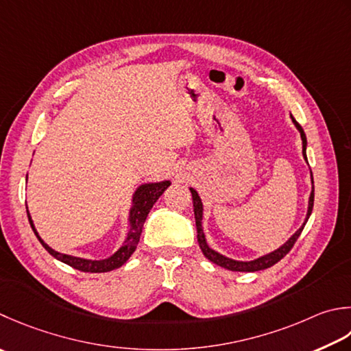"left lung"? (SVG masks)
Listing matches in <instances>:
<instances>
[{
	"label": "left lung",
	"instance_id": "left-lung-1",
	"mask_svg": "<svg viewBox=\"0 0 351 351\" xmlns=\"http://www.w3.org/2000/svg\"><path fill=\"white\" fill-rule=\"evenodd\" d=\"M291 119L292 123L295 125V128L298 129V132L301 135V141H303V158L307 161V155H306V149H307V138H306V134L303 128H301L295 119L291 114ZM311 181H312V191H311V196H308V204H307V213H306V219L303 225L300 226V228L293 232V234L286 240V242L280 246V248L274 250L272 252H267L265 256H260L254 260H248V262H243V260H234V258H230L223 256V254L217 252L211 248L207 242V237H205V232L202 228V217H204V204H202V199L199 197V193L190 187V193L191 197H193V208H195V221H196V230H197V242L199 246H201L202 254L205 257H207L210 262L216 263L217 266H222L225 269L228 271H237V272H256V271H262V269H267V267H271L276 265L277 262H280L281 258H283L287 252L291 251V248L293 246V243L297 242V239L300 237L301 231H303L304 225L307 223L308 217L312 215V208H313V197H315V189H313V176H312V171H311Z\"/></svg>",
	"mask_w": 351,
	"mask_h": 351
}]
</instances>
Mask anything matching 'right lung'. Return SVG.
Masks as SVG:
<instances>
[{"mask_svg": "<svg viewBox=\"0 0 351 351\" xmlns=\"http://www.w3.org/2000/svg\"><path fill=\"white\" fill-rule=\"evenodd\" d=\"M170 184H171L170 181L144 182L140 185V187H136L132 197H130V210H129V216H128L129 230H128L125 242H123V245L112 254V256L101 258V260L75 257V256H70V254H62L59 251H54L51 246H48L44 242V239L39 236V232L36 230V226H34V222H33L29 210H27V215H29L30 225L34 231V234H36V237L39 239V242L43 243L44 248L50 252L54 258H58L59 262L71 266V267H74V269H79L82 272H93V274L94 272H109V271H114V269H117V267L125 265L129 260V257L132 256L134 251L136 250V245H138V242H140L143 225H144V222H146L149 211L152 210L154 204L158 201V197L164 193V190H166Z\"/></svg>", "mask_w": 351, "mask_h": 351, "instance_id": "obj_1", "label": "right lung"}]
</instances>
